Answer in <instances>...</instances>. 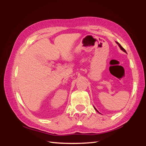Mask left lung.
Masks as SVG:
<instances>
[{"label": "left lung", "mask_w": 146, "mask_h": 146, "mask_svg": "<svg viewBox=\"0 0 146 146\" xmlns=\"http://www.w3.org/2000/svg\"><path fill=\"white\" fill-rule=\"evenodd\" d=\"M116 43H117V44L119 45V47H120V48H121V49L122 50H123V52H126V50H125L124 49V48H123V47H122L121 46V45L120 44H119V43H118L117 42H116ZM95 109H96V108H95ZM96 111H98V110H97L96 109Z\"/></svg>", "instance_id": "8db88e82"}]
</instances>
